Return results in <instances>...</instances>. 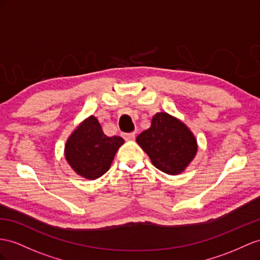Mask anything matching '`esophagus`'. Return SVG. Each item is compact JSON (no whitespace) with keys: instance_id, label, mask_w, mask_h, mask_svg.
<instances>
[{"instance_id":"obj_1","label":"esophagus","mask_w":260,"mask_h":260,"mask_svg":"<svg viewBox=\"0 0 260 260\" xmlns=\"http://www.w3.org/2000/svg\"><path fill=\"white\" fill-rule=\"evenodd\" d=\"M122 136L126 141H132V139L135 138V133L132 132V133H122Z\"/></svg>"}]
</instances>
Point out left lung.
<instances>
[{
	"label": "left lung",
	"mask_w": 260,
	"mask_h": 260,
	"mask_svg": "<svg viewBox=\"0 0 260 260\" xmlns=\"http://www.w3.org/2000/svg\"><path fill=\"white\" fill-rule=\"evenodd\" d=\"M136 142L157 169L172 176L181 174L198 150L188 126L166 112L152 116L150 127L141 133Z\"/></svg>",
	"instance_id": "obj_1"
}]
</instances>
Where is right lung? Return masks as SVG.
Returning <instances> with one entry per match:
<instances>
[{"label":"right lung","mask_w":260,"mask_h":260,"mask_svg":"<svg viewBox=\"0 0 260 260\" xmlns=\"http://www.w3.org/2000/svg\"><path fill=\"white\" fill-rule=\"evenodd\" d=\"M123 144L122 137L106 136L98 118L91 115L69 136L64 156L79 176L94 180L110 169L117 149Z\"/></svg>","instance_id":"add662e5"}]
</instances>
